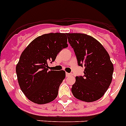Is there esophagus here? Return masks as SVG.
I'll return each instance as SVG.
<instances>
[{"label": "esophagus", "instance_id": "obj_1", "mask_svg": "<svg viewBox=\"0 0 126 126\" xmlns=\"http://www.w3.org/2000/svg\"><path fill=\"white\" fill-rule=\"evenodd\" d=\"M66 77H70V76H72V74L71 73L66 72Z\"/></svg>", "mask_w": 126, "mask_h": 126}]
</instances>
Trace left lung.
Wrapping results in <instances>:
<instances>
[{
    "label": "left lung",
    "instance_id": "8db88e82",
    "mask_svg": "<svg viewBox=\"0 0 126 126\" xmlns=\"http://www.w3.org/2000/svg\"><path fill=\"white\" fill-rule=\"evenodd\" d=\"M79 66H84L83 76H76L72 92L76 98L94 102L104 95L112 81L113 65L104 47L91 36L68 33Z\"/></svg>",
    "mask_w": 126,
    "mask_h": 126
}]
</instances>
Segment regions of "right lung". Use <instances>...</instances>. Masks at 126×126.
Instances as JSON below:
<instances>
[{
	"label": "right lung",
	"mask_w": 126,
	"mask_h": 126,
	"mask_svg": "<svg viewBox=\"0 0 126 126\" xmlns=\"http://www.w3.org/2000/svg\"><path fill=\"white\" fill-rule=\"evenodd\" d=\"M65 33H48L37 37L22 52L16 66L19 86L27 99L36 104L54 101L65 78L64 70L48 71V63L68 47Z\"/></svg>",
	"instance_id": "1"
}]
</instances>
